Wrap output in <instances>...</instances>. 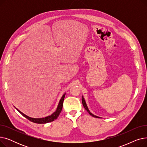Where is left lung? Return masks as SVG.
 <instances>
[{"instance_id": "1", "label": "left lung", "mask_w": 147, "mask_h": 147, "mask_svg": "<svg viewBox=\"0 0 147 147\" xmlns=\"http://www.w3.org/2000/svg\"><path fill=\"white\" fill-rule=\"evenodd\" d=\"M82 104H83V107H84V109H85V110L89 113V114L90 115H92V117H96V118H101V117H98V116H96V115L93 114L92 113L90 112V111L89 110L88 108L87 104H86V102H85V100H84V98H83V96H82Z\"/></svg>"}]
</instances>
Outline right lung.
I'll list each match as a JSON object with an SVG mask.
<instances>
[{
	"label": "right lung",
	"mask_w": 147,
	"mask_h": 147,
	"mask_svg": "<svg viewBox=\"0 0 147 147\" xmlns=\"http://www.w3.org/2000/svg\"><path fill=\"white\" fill-rule=\"evenodd\" d=\"M65 93L63 95V96L61 97L56 111L54 112L53 113H52L51 115H49V116L43 117V118L36 119V118H32V117H28V116H27V115H26V114H24V113H22V112H21L20 110H18L17 109V108H15H15L18 111V112H20L23 115V116L26 117V119H27L28 120H29L30 121H32L33 123H38V124H44V123H49V122L53 121V120H55V119H57V117L59 116L60 113L61 112L62 109H63V102H64V98H65Z\"/></svg>",
	"instance_id": "right-lung-1"
}]
</instances>
